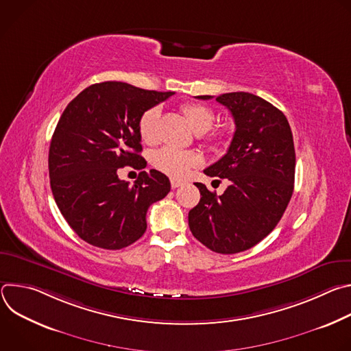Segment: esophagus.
Here are the masks:
<instances>
[{"label":"esophagus","instance_id":"obj_1","mask_svg":"<svg viewBox=\"0 0 351 351\" xmlns=\"http://www.w3.org/2000/svg\"><path fill=\"white\" fill-rule=\"evenodd\" d=\"M182 184H183L182 180H179V179H171V186H172V189H176V187H179V186H182Z\"/></svg>","mask_w":351,"mask_h":351}]
</instances>
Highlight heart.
Here are the masks:
<instances>
[{"label": "heart", "mask_w": 351, "mask_h": 351, "mask_svg": "<svg viewBox=\"0 0 351 351\" xmlns=\"http://www.w3.org/2000/svg\"><path fill=\"white\" fill-rule=\"evenodd\" d=\"M182 112L189 123V126L195 133H204L207 132L214 122V112L207 106L190 103L182 107ZM158 108H149L141 114L137 129L141 140L144 143L152 144L158 137ZM229 138V129L223 128L214 134V140L218 144L226 143ZM199 162V157L193 152H186V149H179L173 147H162L154 153L153 156V165L172 176V178H182L184 176L189 169L195 167Z\"/></svg>", "instance_id": "1"}]
</instances>
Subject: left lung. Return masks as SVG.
I'll return each mask as SVG.
<instances>
[{
  "instance_id": "obj_1",
  "label": "left lung",
  "mask_w": 351,
  "mask_h": 351,
  "mask_svg": "<svg viewBox=\"0 0 351 351\" xmlns=\"http://www.w3.org/2000/svg\"><path fill=\"white\" fill-rule=\"evenodd\" d=\"M215 99L230 111L236 130L226 154L204 173L229 186L217 195L195 183L202 198L189 213V226L213 252L236 254L260 243L280 221L293 194L295 153L286 117L264 98L236 91Z\"/></svg>"
}]
</instances>
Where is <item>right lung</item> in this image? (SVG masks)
Here are the masks:
<instances>
[{
  "instance_id": "1",
  "label": "right lung",
  "mask_w": 351,
  "mask_h": 351,
  "mask_svg": "<svg viewBox=\"0 0 351 351\" xmlns=\"http://www.w3.org/2000/svg\"><path fill=\"white\" fill-rule=\"evenodd\" d=\"M172 94L103 82L84 88L62 112L49 144V184L61 214L88 244L130 245L147 229L148 207L171 191L169 179L156 169L141 171L133 186L118 171L145 168L138 119Z\"/></svg>"
}]
</instances>
